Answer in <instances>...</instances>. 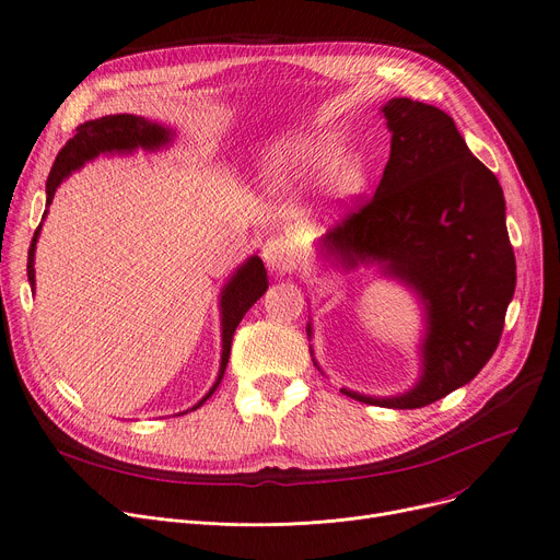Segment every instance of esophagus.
Masks as SVG:
<instances>
[{"label":"esophagus","mask_w":560,"mask_h":560,"mask_svg":"<svg viewBox=\"0 0 560 560\" xmlns=\"http://www.w3.org/2000/svg\"><path fill=\"white\" fill-rule=\"evenodd\" d=\"M290 258H292V245L283 238V235H275V238L265 241L262 260L270 268V272L285 275L290 268Z\"/></svg>","instance_id":"esophagus-1"}]
</instances>
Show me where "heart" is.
<instances>
[{
  "instance_id": "1",
  "label": "heart",
  "mask_w": 560,
  "mask_h": 560,
  "mask_svg": "<svg viewBox=\"0 0 560 560\" xmlns=\"http://www.w3.org/2000/svg\"><path fill=\"white\" fill-rule=\"evenodd\" d=\"M270 188L283 190L319 176V188L331 206L354 203L368 188L370 167L357 154H345V142L329 131H311L277 142L260 163Z\"/></svg>"
}]
</instances>
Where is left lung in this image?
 <instances>
[{"mask_svg":"<svg viewBox=\"0 0 560 560\" xmlns=\"http://www.w3.org/2000/svg\"><path fill=\"white\" fill-rule=\"evenodd\" d=\"M381 113L393 138L378 188L315 241V252L342 272L376 268L418 298L424 331L416 386L390 397L340 388L363 404L406 410L469 384L490 361L515 292V254L502 186L452 117L408 97ZM306 334L311 340V322Z\"/></svg>","mask_w":560,"mask_h":560,"instance_id":"1","label":"left lung"}]
</instances>
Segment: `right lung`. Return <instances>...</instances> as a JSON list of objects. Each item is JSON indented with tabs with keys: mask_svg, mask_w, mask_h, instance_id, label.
Returning <instances> with one entry per match:
<instances>
[{
	"mask_svg": "<svg viewBox=\"0 0 560 560\" xmlns=\"http://www.w3.org/2000/svg\"><path fill=\"white\" fill-rule=\"evenodd\" d=\"M174 136L176 133L170 127H165L161 122L144 120V117L131 115V113L106 115V117H100V120L83 122L81 127H77L74 138H70L66 142V147L58 152V156L54 161V167H51L49 179H47V206L51 203L56 188L61 186L72 172L81 170L85 163H91L100 156H129V154H136L138 150L161 152V150H165V147L172 144ZM45 218H47V209L43 213V222H45ZM43 222L38 224V229L34 233V241H32V247H28V258H26V277H28V285H32V292H36L34 262H36V245L40 238ZM265 290H268V272H265V265L258 254L243 260L238 268L233 270V275L226 279L224 288L220 290L222 354H220L218 378L211 386V390L188 410L199 408L220 386L226 363H229L231 340H233L235 327L241 325V319L256 304V300H260L265 295ZM188 410H184V413H188ZM184 413H179V416H184Z\"/></svg>",
	"mask_w": 560,
	"mask_h": 560,
	"instance_id": "right-lung-1",
	"label": "right lung"
}]
</instances>
